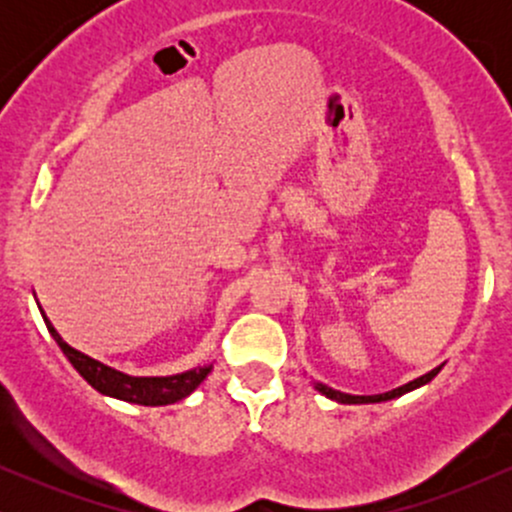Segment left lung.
I'll return each instance as SVG.
<instances>
[{"mask_svg": "<svg viewBox=\"0 0 512 512\" xmlns=\"http://www.w3.org/2000/svg\"><path fill=\"white\" fill-rule=\"evenodd\" d=\"M440 368L443 366L428 370V373L421 375V378L411 380V383L402 385V387H395V390H390V392H383V395H349V392H339L325 383H313V387L320 392V395H325L327 399H332V402H339V404H378V402H387V399L402 397V395H407V392L416 390V387H424L426 383H431V380L440 373Z\"/></svg>", "mask_w": 512, "mask_h": 512, "instance_id": "left-lung-1", "label": "left lung"}]
</instances>
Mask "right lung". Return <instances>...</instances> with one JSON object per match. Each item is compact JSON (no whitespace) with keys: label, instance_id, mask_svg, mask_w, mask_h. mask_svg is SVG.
I'll return each instance as SVG.
<instances>
[{"label":"right lung","instance_id":"1","mask_svg":"<svg viewBox=\"0 0 512 512\" xmlns=\"http://www.w3.org/2000/svg\"><path fill=\"white\" fill-rule=\"evenodd\" d=\"M40 308V303H38ZM45 325H48L50 337L55 339L57 346L62 349V354L67 356V361L76 368V373L86 380L93 390H98L105 397L122 399L129 404H142V407H166V404H175L180 399L197 390L204 383V378L211 373L214 363H204V366L190 368L185 373L175 375H127L122 370L110 368L108 363L96 361L84 351L74 349L72 344H67L60 337V332L52 327V322L45 315V310L40 308Z\"/></svg>","mask_w":512,"mask_h":512}]
</instances>
